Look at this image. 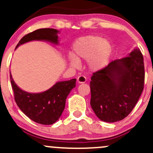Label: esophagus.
Segmentation results:
<instances>
[{
  "mask_svg": "<svg viewBox=\"0 0 153 153\" xmlns=\"http://www.w3.org/2000/svg\"><path fill=\"white\" fill-rule=\"evenodd\" d=\"M77 82L78 83H85L86 82V78L85 76H82V75H80L77 78Z\"/></svg>",
  "mask_w": 153,
  "mask_h": 153,
  "instance_id": "esophagus-1",
  "label": "esophagus"
}]
</instances>
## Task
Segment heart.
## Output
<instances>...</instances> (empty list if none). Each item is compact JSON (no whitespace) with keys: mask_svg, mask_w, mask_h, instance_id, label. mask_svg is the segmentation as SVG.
<instances>
[{"mask_svg":"<svg viewBox=\"0 0 153 153\" xmlns=\"http://www.w3.org/2000/svg\"><path fill=\"white\" fill-rule=\"evenodd\" d=\"M113 53V45L108 40L101 36L89 35L75 40L68 60L71 66L76 68L78 61L88 60V68L93 71H99L108 66Z\"/></svg>","mask_w":153,"mask_h":153,"instance_id":"heart-1","label":"heart"}]
</instances>
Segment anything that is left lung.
Listing matches in <instances>:
<instances>
[{
  "instance_id": "8db88e82",
  "label": "left lung",
  "mask_w": 153,
  "mask_h": 153,
  "mask_svg": "<svg viewBox=\"0 0 153 153\" xmlns=\"http://www.w3.org/2000/svg\"><path fill=\"white\" fill-rule=\"evenodd\" d=\"M144 80L143 56L138 48L93 73L91 105L96 116L106 123L124 119L138 101Z\"/></svg>"
}]
</instances>
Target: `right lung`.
<instances>
[{"label":"right lung","instance_id":"add662e5","mask_svg":"<svg viewBox=\"0 0 153 153\" xmlns=\"http://www.w3.org/2000/svg\"><path fill=\"white\" fill-rule=\"evenodd\" d=\"M60 31L53 28H41L25 35L16 45L33 40L46 41L58 45ZM10 82L15 100L21 111L33 121L42 125H52L58 120L65 109V100L72 89L75 87L76 79L56 82L51 88L40 93H28L20 88L14 82L11 73Z\"/></svg>","mask_w":153,"mask_h":153}]
</instances>
